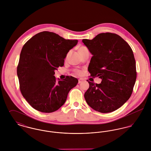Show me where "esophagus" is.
Returning <instances> with one entry per match:
<instances>
[{"label":"esophagus","mask_w":151,"mask_h":151,"mask_svg":"<svg viewBox=\"0 0 151 151\" xmlns=\"http://www.w3.org/2000/svg\"><path fill=\"white\" fill-rule=\"evenodd\" d=\"M82 79H79V80H78V83H82Z\"/></svg>","instance_id":"1"}]
</instances>
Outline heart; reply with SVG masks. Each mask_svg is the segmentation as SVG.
<instances>
[{"label":"heart","instance_id":"heart-1","mask_svg":"<svg viewBox=\"0 0 151 151\" xmlns=\"http://www.w3.org/2000/svg\"><path fill=\"white\" fill-rule=\"evenodd\" d=\"M86 49H87L86 47L82 46V47H81L79 49V52L81 53V52H82L84 50H86ZM75 73L76 75H81L82 71L80 70H78V69H76V70H75Z\"/></svg>","mask_w":151,"mask_h":151}]
</instances>
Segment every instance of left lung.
<instances>
[{
	"mask_svg": "<svg viewBox=\"0 0 151 151\" xmlns=\"http://www.w3.org/2000/svg\"><path fill=\"white\" fill-rule=\"evenodd\" d=\"M82 42L93 55L88 68L90 76L102 79L100 84L88 82L84 99L96 111L113 112L133 93L137 78L133 50L122 37L113 33H101Z\"/></svg>",
	"mask_w": 151,
	"mask_h": 151,
	"instance_id": "obj_1",
	"label": "left lung"
}]
</instances>
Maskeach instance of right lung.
Wrapping results in <instances>:
<instances>
[{"instance_id":"right-lung-1","label":"right lung","mask_w":151,"mask_h":151,"mask_svg":"<svg viewBox=\"0 0 151 151\" xmlns=\"http://www.w3.org/2000/svg\"><path fill=\"white\" fill-rule=\"evenodd\" d=\"M78 42L43 31L24 45L17 68L19 89L36 110L45 113L58 110L66 101L69 91L78 83L73 76L57 81L54 76V70L64 65L68 51Z\"/></svg>"}]
</instances>
